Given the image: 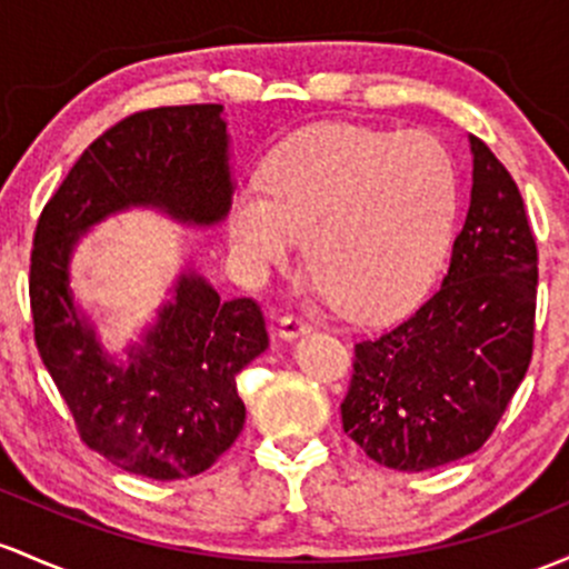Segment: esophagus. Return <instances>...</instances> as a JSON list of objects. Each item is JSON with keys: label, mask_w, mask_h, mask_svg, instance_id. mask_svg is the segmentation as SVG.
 Here are the masks:
<instances>
[{"label": "esophagus", "mask_w": 569, "mask_h": 569, "mask_svg": "<svg viewBox=\"0 0 569 569\" xmlns=\"http://www.w3.org/2000/svg\"><path fill=\"white\" fill-rule=\"evenodd\" d=\"M310 332H313V323L305 321L302 316H283V318H280L278 335L283 337V340H297V337L310 335Z\"/></svg>", "instance_id": "1"}]
</instances>
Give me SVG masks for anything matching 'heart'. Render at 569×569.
<instances>
[{
  "mask_svg": "<svg viewBox=\"0 0 569 569\" xmlns=\"http://www.w3.org/2000/svg\"><path fill=\"white\" fill-rule=\"evenodd\" d=\"M457 213V164L432 134L321 127L283 142L264 183L234 191L229 246L264 278L305 237L308 267L348 313L386 316L427 289Z\"/></svg>",
  "mask_w": 569,
  "mask_h": 569,
  "instance_id": "1",
  "label": "heart"
}]
</instances>
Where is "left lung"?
Listing matches in <instances>:
<instances>
[{
	"label": "left lung",
	"mask_w": 569,
	"mask_h": 569,
	"mask_svg": "<svg viewBox=\"0 0 569 569\" xmlns=\"http://www.w3.org/2000/svg\"><path fill=\"white\" fill-rule=\"evenodd\" d=\"M472 191L451 267L413 316L356 342L342 429L378 465L423 472L476 453L532 361L538 246L516 180L470 134Z\"/></svg>",
	"instance_id": "left-lung-1"
}]
</instances>
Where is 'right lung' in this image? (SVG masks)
I'll return each mask as SVG.
<instances>
[{
	"instance_id": "right-lung-1",
	"label": "right lung",
	"mask_w": 569,
	"mask_h": 569,
	"mask_svg": "<svg viewBox=\"0 0 569 569\" xmlns=\"http://www.w3.org/2000/svg\"><path fill=\"white\" fill-rule=\"evenodd\" d=\"M232 197L223 104H180L134 112L97 137L37 221L29 270L37 351L86 446L134 476H199L232 446L246 423L237 376L270 346L264 316L248 297L223 302L186 264L156 321L118 359L74 305V248L132 208L216 227Z\"/></svg>"
}]
</instances>
